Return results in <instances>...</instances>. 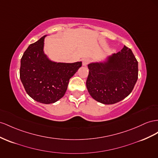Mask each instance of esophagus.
I'll list each match as a JSON object with an SVG mask.
<instances>
[{
	"label": "esophagus",
	"mask_w": 158,
	"mask_h": 158,
	"mask_svg": "<svg viewBox=\"0 0 158 158\" xmlns=\"http://www.w3.org/2000/svg\"><path fill=\"white\" fill-rule=\"evenodd\" d=\"M89 62H90V60L89 58H84L82 60V65L84 66H86Z\"/></svg>",
	"instance_id": "1"
}]
</instances>
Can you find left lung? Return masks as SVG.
<instances>
[{"label": "left lung", "instance_id": "obj_1", "mask_svg": "<svg viewBox=\"0 0 158 158\" xmlns=\"http://www.w3.org/2000/svg\"><path fill=\"white\" fill-rule=\"evenodd\" d=\"M88 67V91L94 99L104 104L124 99L133 90L138 78V62L125 45L110 57L108 63H92Z\"/></svg>", "mask_w": 158, "mask_h": 158}]
</instances>
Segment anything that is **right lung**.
Instances as JSON below:
<instances>
[{
	"label": "right lung",
	"mask_w": 158,
	"mask_h": 158,
	"mask_svg": "<svg viewBox=\"0 0 158 158\" xmlns=\"http://www.w3.org/2000/svg\"><path fill=\"white\" fill-rule=\"evenodd\" d=\"M30 45L20 60V78L27 93L42 104L54 103L64 96L69 80L82 62L56 63L43 52L44 38Z\"/></svg>",
	"instance_id": "add662e5"
}]
</instances>
